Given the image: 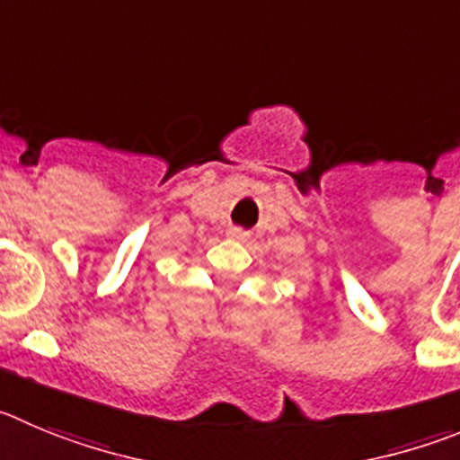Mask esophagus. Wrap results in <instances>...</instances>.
<instances>
[{
    "mask_svg": "<svg viewBox=\"0 0 460 460\" xmlns=\"http://www.w3.org/2000/svg\"><path fill=\"white\" fill-rule=\"evenodd\" d=\"M226 234H229V238H234V240H247V238H250V231L240 229V226H231Z\"/></svg>",
    "mask_w": 460,
    "mask_h": 460,
    "instance_id": "esophagus-1",
    "label": "esophagus"
}]
</instances>
